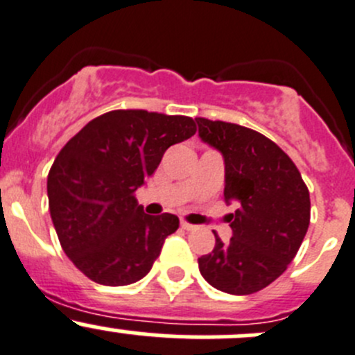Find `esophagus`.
<instances>
[{"label": "esophagus", "instance_id": "obj_1", "mask_svg": "<svg viewBox=\"0 0 355 355\" xmlns=\"http://www.w3.org/2000/svg\"><path fill=\"white\" fill-rule=\"evenodd\" d=\"M180 227L184 228V230L191 232V230H194V228H196V225H191V223H187V221H184V220H182V221H180Z\"/></svg>", "mask_w": 355, "mask_h": 355}]
</instances>
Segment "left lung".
Here are the masks:
<instances>
[{"mask_svg":"<svg viewBox=\"0 0 355 355\" xmlns=\"http://www.w3.org/2000/svg\"><path fill=\"white\" fill-rule=\"evenodd\" d=\"M200 141L225 161V200L237 206L227 220L230 242L198 259L211 287L249 295L277 280L295 257L311 220L309 191L293 161L268 137L227 121L196 118Z\"/></svg>","mask_w":355,"mask_h":355,"instance_id":"1","label":"left lung"}]
</instances>
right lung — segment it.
<instances>
[{
	"mask_svg": "<svg viewBox=\"0 0 355 355\" xmlns=\"http://www.w3.org/2000/svg\"><path fill=\"white\" fill-rule=\"evenodd\" d=\"M196 134L189 116L114 110L89 121L60 151L48 175L53 225L65 254L87 278L121 287L144 278L175 214H146L135 191L170 146Z\"/></svg>",
	"mask_w": 355,
	"mask_h": 355,
	"instance_id": "add662e5",
	"label": "right lung"
}]
</instances>
